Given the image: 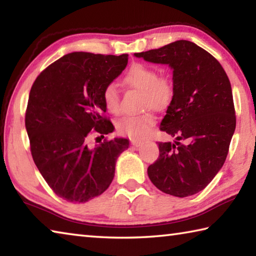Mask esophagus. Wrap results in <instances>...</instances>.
<instances>
[{"label": "esophagus", "mask_w": 256, "mask_h": 256, "mask_svg": "<svg viewBox=\"0 0 256 256\" xmlns=\"http://www.w3.org/2000/svg\"><path fill=\"white\" fill-rule=\"evenodd\" d=\"M131 144L133 146H136V148H138V146H140L144 144V142H142V141H136V140H132L131 141Z\"/></svg>", "instance_id": "obj_1"}]
</instances>
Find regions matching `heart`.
Returning a JSON list of instances; mask_svg holds the SVG:
<instances>
[{"instance_id": "b5f03b06", "label": "heart", "mask_w": 256, "mask_h": 256, "mask_svg": "<svg viewBox=\"0 0 256 256\" xmlns=\"http://www.w3.org/2000/svg\"><path fill=\"white\" fill-rule=\"evenodd\" d=\"M123 82L132 89L142 92L140 105L142 108L150 107L156 110H164L170 105L175 96L174 82L167 76H158L152 66L136 63L125 73ZM102 102L106 110L118 115L122 110L118 86L107 84L102 90ZM156 123L154 115L150 110L136 115L124 116L118 120V132L132 140H141L150 133Z\"/></svg>"}]
</instances>
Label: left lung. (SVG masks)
Wrapping results in <instances>:
<instances>
[{"label": "left lung", "instance_id": "obj_1", "mask_svg": "<svg viewBox=\"0 0 256 256\" xmlns=\"http://www.w3.org/2000/svg\"><path fill=\"white\" fill-rule=\"evenodd\" d=\"M152 63L170 64L175 96L160 131L175 144L158 142L159 157L148 167L156 188L185 198L204 190L222 167L236 128L232 86L218 60L188 40L134 54Z\"/></svg>", "mask_w": 256, "mask_h": 256}]
</instances>
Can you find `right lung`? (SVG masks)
I'll return each instance as SVG.
<instances>
[{"label": "right lung", "mask_w": 256, "mask_h": 256, "mask_svg": "<svg viewBox=\"0 0 256 256\" xmlns=\"http://www.w3.org/2000/svg\"><path fill=\"white\" fill-rule=\"evenodd\" d=\"M120 56L74 52L64 55L36 78L30 89L26 128L34 164L56 196L84 203L100 196L115 175L126 138H105L89 148L92 134L112 132L102 90L128 64Z\"/></svg>", "instance_id": "1"}]
</instances>
